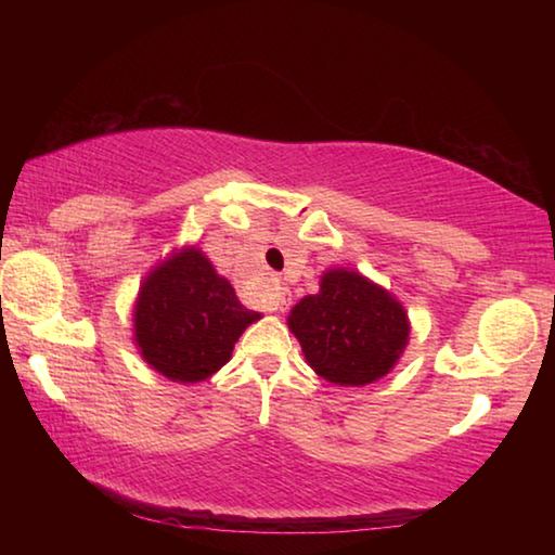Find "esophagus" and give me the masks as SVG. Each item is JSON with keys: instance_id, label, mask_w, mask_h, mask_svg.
Segmentation results:
<instances>
[{"instance_id": "34e87169", "label": "esophagus", "mask_w": 555, "mask_h": 555, "mask_svg": "<svg viewBox=\"0 0 555 555\" xmlns=\"http://www.w3.org/2000/svg\"><path fill=\"white\" fill-rule=\"evenodd\" d=\"M286 306H288V300L279 294V296L274 298V308H279V311H286Z\"/></svg>"}]
</instances>
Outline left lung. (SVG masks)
Wrapping results in <instances>:
<instances>
[{
    "label": "left lung",
    "instance_id": "8db88e82",
    "mask_svg": "<svg viewBox=\"0 0 555 555\" xmlns=\"http://www.w3.org/2000/svg\"><path fill=\"white\" fill-rule=\"evenodd\" d=\"M311 367L340 387H362L387 374L409 340L399 300L354 271H327L321 294L288 315Z\"/></svg>",
    "mask_w": 555,
    "mask_h": 555
}]
</instances>
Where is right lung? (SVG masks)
<instances>
[{
	"label": "right lung",
	"mask_w": 555,
	"mask_h": 555,
	"mask_svg": "<svg viewBox=\"0 0 555 555\" xmlns=\"http://www.w3.org/2000/svg\"><path fill=\"white\" fill-rule=\"evenodd\" d=\"M198 249L168 259L139 291L134 331L144 360L173 382L208 379L230 360L244 327L259 321Z\"/></svg>",
	"instance_id": "obj_1"
}]
</instances>
